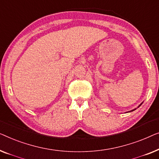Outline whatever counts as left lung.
<instances>
[{
	"mask_svg": "<svg viewBox=\"0 0 159 159\" xmlns=\"http://www.w3.org/2000/svg\"><path fill=\"white\" fill-rule=\"evenodd\" d=\"M143 104V102L141 103V104H140V105H139V106H138V107H140V106H141V104ZM135 109H136V108L135 109H133V110H131V111H127V112H130V111H134V110H135Z\"/></svg>",
	"mask_w": 159,
	"mask_h": 159,
	"instance_id": "left-lung-1",
	"label": "left lung"
}]
</instances>
